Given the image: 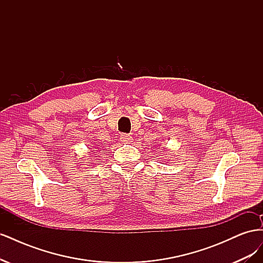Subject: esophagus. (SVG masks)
Here are the masks:
<instances>
[{
	"label": "esophagus",
	"mask_w": 263,
	"mask_h": 263,
	"mask_svg": "<svg viewBox=\"0 0 263 263\" xmlns=\"http://www.w3.org/2000/svg\"><path fill=\"white\" fill-rule=\"evenodd\" d=\"M119 138H121V141L124 142V144H130V142L133 141V137L128 134H122Z\"/></svg>",
	"instance_id": "1"
}]
</instances>
